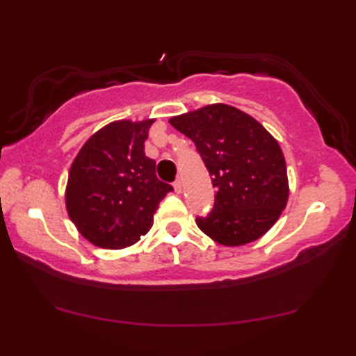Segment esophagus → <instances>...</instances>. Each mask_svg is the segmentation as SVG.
<instances>
[{"instance_id": "obj_1", "label": "esophagus", "mask_w": 356, "mask_h": 356, "mask_svg": "<svg viewBox=\"0 0 356 356\" xmlns=\"http://www.w3.org/2000/svg\"><path fill=\"white\" fill-rule=\"evenodd\" d=\"M172 186H174V190H176V193H180V191H182V180L176 179V180H174Z\"/></svg>"}]
</instances>
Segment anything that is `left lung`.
I'll return each mask as SVG.
<instances>
[{
	"label": "left lung",
	"instance_id": "1",
	"mask_svg": "<svg viewBox=\"0 0 356 356\" xmlns=\"http://www.w3.org/2000/svg\"><path fill=\"white\" fill-rule=\"evenodd\" d=\"M170 124L195 143L216 188L212 212L196 216L197 227L226 246L262 237L289 196L278 141L250 114L225 104L180 114Z\"/></svg>",
	"mask_w": 356,
	"mask_h": 356
}]
</instances>
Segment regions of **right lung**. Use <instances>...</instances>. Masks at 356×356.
I'll return each mask as SVG.
<instances>
[{
	"mask_svg": "<svg viewBox=\"0 0 356 356\" xmlns=\"http://www.w3.org/2000/svg\"><path fill=\"white\" fill-rule=\"evenodd\" d=\"M154 119L116 120L92 135L69 172L65 207L89 242L106 250L136 243L152 227L154 213L170 184L155 174L144 154Z\"/></svg>",
	"mask_w": 356,
	"mask_h": 356,
	"instance_id": "obj_1",
	"label": "right lung"
}]
</instances>
